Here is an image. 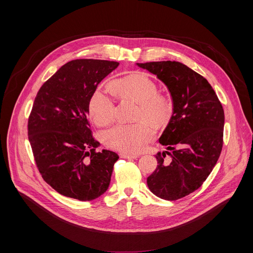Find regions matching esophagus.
<instances>
[{
    "mask_svg": "<svg viewBox=\"0 0 253 253\" xmlns=\"http://www.w3.org/2000/svg\"><path fill=\"white\" fill-rule=\"evenodd\" d=\"M120 156L122 158H126V159H135L138 157L137 154H130V153H124V152L120 153Z\"/></svg>",
    "mask_w": 253,
    "mask_h": 253,
    "instance_id": "1",
    "label": "esophagus"
}]
</instances>
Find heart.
<instances>
[{"label": "heart", "instance_id": "heart-1", "mask_svg": "<svg viewBox=\"0 0 253 253\" xmlns=\"http://www.w3.org/2000/svg\"><path fill=\"white\" fill-rule=\"evenodd\" d=\"M112 91L121 99H133L139 103L135 124H119L103 135L107 147L124 153H138L146 148L155 137V127L166 124L172 115V106L158 93L157 85L144 73H133L111 83ZM89 115L100 127L113 123L117 107L113 97L103 89H97L89 102Z\"/></svg>", "mask_w": 253, "mask_h": 253}]
</instances>
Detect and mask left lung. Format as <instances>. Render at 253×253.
I'll list each match as a JSON object with an SVG mask.
<instances>
[{"instance_id": "left-lung-1", "label": "left lung", "mask_w": 253, "mask_h": 253, "mask_svg": "<svg viewBox=\"0 0 253 253\" xmlns=\"http://www.w3.org/2000/svg\"><path fill=\"white\" fill-rule=\"evenodd\" d=\"M168 88L173 114L159 142L158 165L147 178L150 191L165 200H177L197 190L217 162L223 145L224 111L208 81L176 61L136 63ZM167 154L171 162L164 161Z\"/></svg>"}]
</instances>
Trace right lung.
Wrapping results in <instances>:
<instances>
[{"label": "right lung", "mask_w": 253, "mask_h": 253, "mask_svg": "<svg viewBox=\"0 0 253 253\" xmlns=\"http://www.w3.org/2000/svg\"><path fill=\"white\" fill-rule=\"evenodd\" d=\"M118 62L78 59L63 65L40 88L28 121L34 158L45 181L58 193L90 201L109 187L119 156L97 152L100 143L88 121L98 84Z\"/></svg>", "instance_id": "add662e5"}]
</instances>
